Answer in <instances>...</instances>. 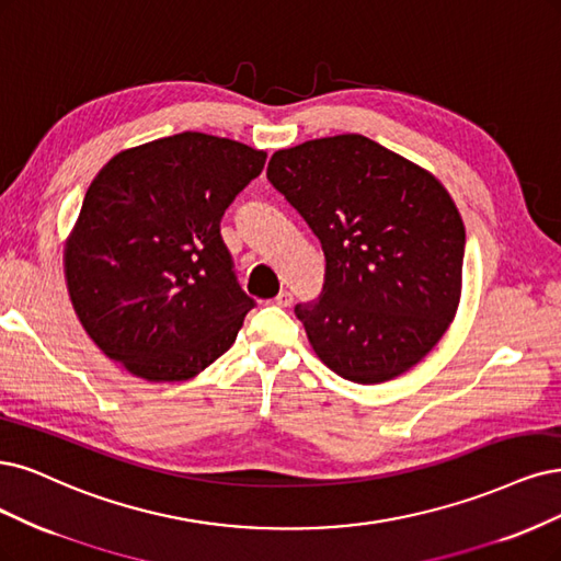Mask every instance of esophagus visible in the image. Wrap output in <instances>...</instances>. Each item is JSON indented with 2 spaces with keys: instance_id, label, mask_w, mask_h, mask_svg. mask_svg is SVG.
Masks as SVG:
<instances>
[{
  "instance_id": "obj_1",
  "label": "esophagus",
  "mask_w": 561,
  "mask_h": 561,
  "mask_svg": "<svg viewBox=\"0 0 561 561\" xmlns=\"http://www.w3.org/2000/svg\"><path fill=\"white\" fill-rule=\"evenodd\" d=\"M274 304L280 306V308L293 306V293H287V289H280V295L274 299Z\"/></svg>"
}]
</instances>
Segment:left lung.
I'll return each mask as SVG.
<instances>
[{
    "instance_id": "left-lung-1",
    "label": "left lung",
    "mask_w": 561,
    "mask_h": 561,
    "mask_svg": "<svg viewBox=\"0 0 561 561\" xmlns=\"http://www.w3.org/2000/svg\"><path fill=\"white\" fill-rule=\"evenodd\" d=\"M266 179L324 253L322 295L295 306L316 355L362 385L409 371L459 304L467 234L448 190L362 134L276 150Z\"/></svg>"
}]
</instances>
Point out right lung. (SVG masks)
Wrapping results in <instances>:
<instances>
[{
	"label": "right lung",
	"mask_w": 561,
	"mask_h": 561,
	"mask_svg": "<svg viewBox=\"0 0 561 561\" xmlns=\"http://www.w3.org/2000/svg\"><path fill=\"white\" fill-rule=\"evenodd\" d=\"M266 152L183 131L115 156L90 183L67 250L73 311L100 351L150 382L187 380L255 308L220 220Z\"/></svg>",
	"instance_id": "1"
}]
</instances>
